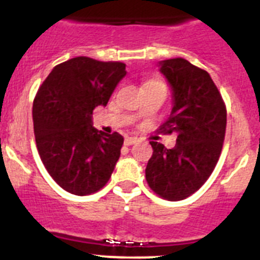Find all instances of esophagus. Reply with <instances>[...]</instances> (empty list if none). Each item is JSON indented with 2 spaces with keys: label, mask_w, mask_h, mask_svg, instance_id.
I'll use <instances>...</instances> for the list:
<instances>
[{
  "label": "esophagus",
  "mask_w": 260,
  "mask_h": 260,
  "mask_svg": "<svg viewBox=\"0 0 260 260\" xmlns=\"http://www.w3.org/2000/svg\"><path fill=\"white\" fill-rule=\"evenodd\" d=\"M137 138L135 137H126L125 138V144L126 146H132V144H134V143H137Z\"/></svg>",
  "instance_id": "esophagus-1"
}]
</instances>
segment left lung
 Listing matches in <instances>:
<instances>
[{
    "label": "left lung",
    "mask_w": 260,
    "mask_h": 260,
    "mask_svg": "<svg viewBox=\"0 0 260 260\" xmlns=\"http://www.w3.org/2000/svg\"><path fill=\"white\" fill-rule=\"evenodd\" d=\"M173 91V108L160 126L177 134L171 150L151 141L153 153L146 168L150 189L167 201L187 198L202 187L219 161L226 128V108L221 93L203 69L185 58L160 62Z\"/></svg>",
    "instance_id": "left-lung-1"
}]
</instances>
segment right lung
<instances>
[{
  "label": "right lung",
  "instance_id": "add662e5",
  "mask_svg": "<svg viewBox=\"0 0 260 260\" xmlns=\"http://www.w3.org/2000/svg\"><path fill=\"white\" fill-rule=\"evenodd\" d=\"M126 75L122 62L89 57L68 59L50 71L32 107L36 147L45 169L62 189L89 195L103 189L121 155L123 137L91 123Z\"/></svg>",
  "mask_w": 260,
  "mask_h": 260
}]
</instances>
